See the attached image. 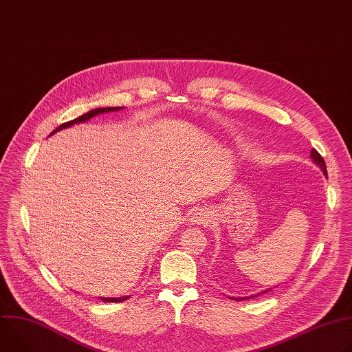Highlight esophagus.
<instances>
[{
    "label": "esophagus",
    "mask_w": 352,
    "mask_h": 352,
    "mask_svg": "<svg viewBox=\"0 0 352 352\" xmlns=\"http://www.w3.org/2000/svg\"><path fill=\"white\" fill-rule=\"evenodd\" d=\"M192 220H193V223H197V224H199V223H208V221H206L208 219H205V217H202V216H199V214H196Z\"/></svg>",
    "instance_id": "esophagus-1"
}]
</instances>
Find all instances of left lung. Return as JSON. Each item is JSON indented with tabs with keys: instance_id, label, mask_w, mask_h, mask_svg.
Masks as SVG:
<instances>
[{
	"instance_id": "1",
	"label": "left lung",
	"mask_w": 352,
	"mask_h": 352,
	"mask_svg": "<svg viewBox=\"0 0 352 352\" xmlns=\"http://www.w3.org/2000/svg\"><path fill=\"white\" fill-rule=\"evenodd\" d=\"M311 157H312V160L320 167V170L323 171V174L324 175H327V170H326V163H324V160H323V157L319 155V152L318 150H315V148H312V152H311ZM270 289H266V291H263V292H269ZM259 294H256V295H252V296H248V298H255V296H258ZM234 299H236V300H239V299H246V298H234Z\"/></svg>"
}]
</instances>
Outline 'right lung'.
<instances>
[{"label": "right lung", "mask_w": 352, "mask_h": 352, "mask_svg": "<svg viewBox=\"0 0 352 352\" xmlns=\"http://www.w3.org/2000/svg\"><path fill=\"white\" fill-rule=\"evenodd\" d=\"M121 109H122V107H104V109H94V110H90L89 113H86V114H83V116H80V117H78V118H75V120H72V121H68V122L61 124L57 129H54L50 135H53V133H56V132H58V131H61V129H64V128H68V126H71V125H74V124L85 122V121L90 120V118L94 117V116L103 114V113H110V111H118V110H121ZM100 299H102L103 302H121V300L128 299V296H121V298H100Z\"/></svg>", "instance_id": "1"}]
</instances>
